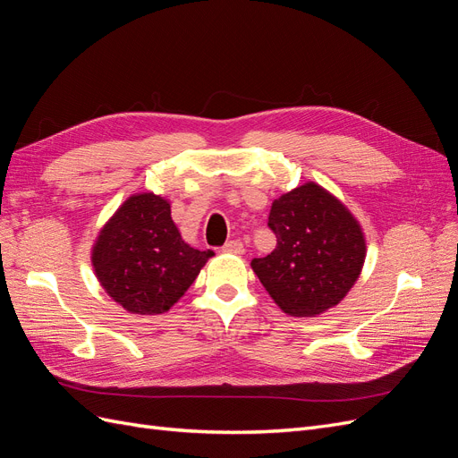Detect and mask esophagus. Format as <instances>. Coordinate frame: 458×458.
<instances>
[{"label":"esophagus","instance_id":"34e87169","mask_svg":"<svg viewBox=\"0 0 458 458\" xmlns=\"http://www.w3.org/2000/svg\"><path fill=\"white\" fill-rule=\"evenodd\" d=\"M224 252L229 254H244V244L241 241H229L224 244Z\"/></svg>","mask_w":458,"mask_h":458}]
</instances>
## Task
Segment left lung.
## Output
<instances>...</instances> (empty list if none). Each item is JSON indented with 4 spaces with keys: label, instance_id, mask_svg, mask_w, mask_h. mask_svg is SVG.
Here are the masks:
<instances>
[{
    "label": "left lung",
    "instance_id": "1",
    "mask_svg": "<svg viewBox=\"0 0 458 458\" xmlns=\"http://www.w3.org/2000/svg\"><path fill=\"white\" fill-rule=\"evenodd\" d=\"M267 225L276 246L266 258H254L252 269L271 298L294 317L335 308L365 261L357 219L323 187L306 183L273 202Z\"/></svg>",
    "mask_w": 458,
    "mask_h": 458
}]
</instances>
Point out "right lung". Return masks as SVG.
I'll return each instance as SVG.
<instances>
[{
  "label": "right lung",
  "instance_id": "right-lung-1",
  "mask_svg": "<svg viewBox=\"0 0 458 458\" xmlns=\"http://www.w3.org/2000/svg\"><path fill=\"white\" fill-rule=\"evenodd\" d=\"M212 250L179 234L170 202L143 192L123 202L93 246V269L106 294L137 315L168 311L195 283Z\"/></svg>",
  "mask_w": 458,
  "mask_h": 458
}]
</instances>
